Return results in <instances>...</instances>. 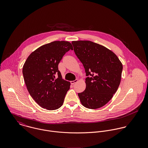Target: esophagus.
<instances>
[{
	"mask_svg": "<svg viewBox=\"0 0 148 148\" xmlns=\"http://www.w3.org/2000/svg\"><path fill=\"white\" fill-rule=\"evenodd\" d=\"M77 81H78V80H77V79H76L75 80L71 81V84H74L75 83H76V82H77Z\"/></svg>",
	"mask_w": 148,
	"mask_h": 148,
	"instance_id": "1",
	"label": "esophagus"
}]
</instances>
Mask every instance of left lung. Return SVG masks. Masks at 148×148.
<instances>
[{
	"label": "left lung",
	"instance_id": "obj_1",
	"mask_svg": "<svg viewBox=\"0 0 148 148\" xmlns=\"http://www.w3.org/2000/svg\"><path fill=\"white\" fill-rule=\"evenodd\" d=\"M74 51L85 71L86 88L78 96L82 105L95 109L105 106L121 82L123 64L104 46L88 40L73 41Z\"/></svg>",
	"mask_w": 148,
	"mask_h": 148
}]
</instances>
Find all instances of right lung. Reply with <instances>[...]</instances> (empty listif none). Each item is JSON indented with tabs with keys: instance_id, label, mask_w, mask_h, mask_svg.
Here are the masks:
<instances>
[{
	"instance_id": "add662e5",
	"label": "right lung",
	"mask_w": 148,
	"mask_h": 148,
	"mask_svg": "<svg viewBox=\"0 0 148 148\" xmlns=\"http://www.w3.org/2000/svg\"><path fill=\"white\" fill-rule=\"evenodd\" d=\"M73 49L71 42L55 41L32 52L23 67L27 90L36 103L47 110L61 107L70 83L62 79L58 65L65 53ZM58 74L56 79L55 75Z\"/></svg>"
}]
</instances>
